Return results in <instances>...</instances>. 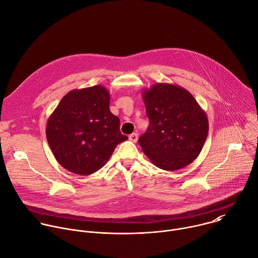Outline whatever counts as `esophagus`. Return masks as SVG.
I'll return each instance as SVG.
<instances>
[{
	"label": "esophagus",
	"mask_w": 258,
	"mask_h": 258,
	"mask_svg": "<svg viewBox=\"0 0 258 258\" xmlns=\"http://www.w3.org/2000/svg\"><path fill=\"white\" fill-rule=\"evenodd\" d=\"M130 141L133 142V143H136L138 141V134H132L130 137H128Z\"/></svg>",
	"instance_id": "esophagus-1"
}]
</instances>
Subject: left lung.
<instances>
[{
	"label": "left lung",
	"mask_w": 258,
	"mask_h": 258,
	"mask_svg": "<svg viewBox=\"0 0 258 258\" xmlns=\"http://www.w3.org/2000/svg\"><path fill=\"white\" fill-rule=\"evenodd\" d=\"M150 119L139 138L143 152L160 169L175 171L200 155L209 133L206 112L186 89L168 83L143 91Z\"/></svg>",
	"instance_id": "1"
}]
</instances>
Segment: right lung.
Masks as SVG:
<instances>
[{"label": "right lung", "instance_id": "add662e5", "mask_svg": "<svg viewBox=\"0 0 258 258\" xmlns=\"http://www.w3.org/2000/svg\"><path fill=\"white\" fill-rule=\"evenodd\" d=\"M102 85L66 94L46 123V139L55 160L67 170L90 175L102 168L116 146L127 140L119 118L109 109Z\"/></svg>", "mask_w": 258, "mask_h": 258}]
</instances>
